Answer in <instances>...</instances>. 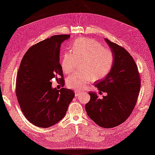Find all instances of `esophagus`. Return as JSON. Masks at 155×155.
<instances>
[{
    "label": "esophagus",
    "mask_w": 155,
    "mask_h": 155,
    "mask_svg": "<svg viewBox=\"0 0 155 155\" xmlns=\"http://www.w3.org/2000/svg\"><path fill=\"white\" fill-rule=\"evenodd\" d=\"M81 94V91H79L78 90L75 91V97H78V96H79Z\"/></svg>",
    "instance_id": "obj_1"
}]
</instances>
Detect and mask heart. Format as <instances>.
<instances>
[{
    "label": "heart",
    "instance_id": "b5f03b06",
    "mask_svg": "<svg viewBox=\"0 0 155 155\" xmlns=\"http://www.w3.org/2000/svg\"><path fill=\"white\" fill-rule=\"evenodd\" d=\"M78 61H81L83 71L69 76L66 79V85L71 89L83 90L93 79L99 80L108 74L114 64V55L112 50L104 47L95 40L79 38L72 43L71 52H66L62 57L63 72L71 73Z\"/></svg>",
    "mask_w": 155,
    "mask_h": 155
}]
</instances>
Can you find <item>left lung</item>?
<instances>
[{"label": "left lung", "mask_w": 155, "mask_h": 155, "mask_svg": "<svg viewBox=\"0 0 155 155\" xmlns=\"http://www.w3.org/2000/svg\"><path fill=\"white\" fill-rule=\"evenodd\" d=\"M114 55L112 68L107 76L94 86L107 93L100 99L90 91V101L85 106L90 119L99 126L112 128L126 121L133 111L141 87L137 66L128 51L105 38Z\"/></svg>", "instance_id": "1"}]
</instances>
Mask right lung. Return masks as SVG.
Here are the masks:
<instances>
[{"mask_svg":"<svg viewBox=\"0 0 155 155\" xmlns=\"http://www.w3.org/2000/svg\"><path fill=\"white\" fill-rule=\"evenodd\" d=\"M69 35L51 36L29 48L18 72L16 94L22 112L35 126L47 128L62 119L74 97L71 90L51 87V79L64 86L59 63L61 43Z\"/></svg>","mask_w":155,"mask_h":155,"instance_id":"add662e5","label":"right lung"}]
</instances>
